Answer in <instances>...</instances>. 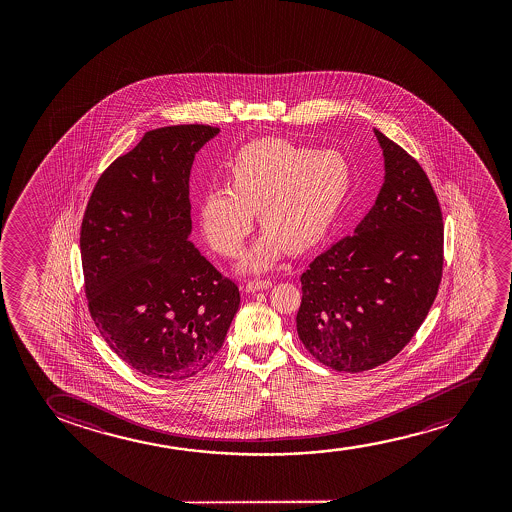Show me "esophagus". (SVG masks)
<instances>
[{
    "label": "esophagus",
    "mask_w": 512,
    "mask_h": 512,
    "mask_svg": "<svg viewBox=\"0 0 512 512\" xmlns=\"http://www.w3.org/2000/svg\"><path fill=\"white\" fill-rule=\"evenodd\" d=\"M269 287H271V281L269 280H248L245 283L246 292H257V290Z\"/></svg>",
    "instance_id": "34e87169"
}]
</instances>
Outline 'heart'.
<instances>
[{"mask_svg": "<svg viewBox=\"0 0 512 512\" xmlns=\"http://www.w3.org/2000/svg\"><path fill=\"white\" fill-rule=\"evenodd\" d=\"M231 187H215L201 201L210 245L236 257L252 232L253 211L266 229L245 269H266L285 246L302 252L336 222L351 189L350 162L336 150H315L280 138L248 143L229 162Z\"/></svg>", "mask_w": 512, "mask_h": 512, "instance_id": "b5f03b06", "label": "heart"}]
</instances>
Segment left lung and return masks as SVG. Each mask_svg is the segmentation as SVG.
<instances>
[{
    "label": "left lung",
    "instance_id": "left-lung-1",
    "mask_svg": "<svg viewBox=\"0 0 512 512\" xmlns=\"http://www.w3.org/2000/svg\"><path fill=\"white\" fill-rule=\"evenodd\" d=\"M374 134L385 155L376 203L301 276L297 332L320 364L339 372L392 360L420 329L441 285L444 225L434 187L404 148Z\"/></svg>",
    "mask_w": 512,
    "mask_h": 512
}]
</instances>
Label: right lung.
<instances>
[{
  "instance_id": "1",
  "label": "right lung",
  "mask_w": 512,
  "mask_h": 512,
  "mask_svg": "<svg viewBox=\"0 0 512 512\" xmlns=\"http://www.w3.org/2000/svg\"><path fill=\"white\" fill-rule=\"evenodd\" d=\"M203 124L159 127L99 176L80 229L85 295L106 344L148 378L189 379L222 348L239 288L189 241Z\"/></svg>"
}]
</instances>
